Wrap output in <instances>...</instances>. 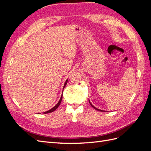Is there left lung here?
I'll use <instances>...</instances> for the list:
<instances>
[{"label":"left lung","mask_w":151,"mask_h":151,"mask_svg":"<svg viewBox=\"0 0 151 151\" xmlns=\"http://www.w3.org/2000/svg\"><path fill=\"white\" fill-rule=\"evenodd\" d=\"M89 103H90V104L91 105V106H92L93 108H94L95 109H96V110H98V111H103V112H104V111H104V110H102V109H98V108H96L94 106H93V105L91 104V103L90 102V101H89Z\"/></svg>","instance_id":"1"}]
</instances>
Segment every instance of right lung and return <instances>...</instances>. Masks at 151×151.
Wrapping results in <instances>:
<instances>
[{"label": "right lung", "mask_w": 151, "mask_h": 151, "mask_svg": "<svg viewBox=\"0 0 151 151\" xmlns=\"http://www.w3.org/2000/svg\"><path fill=\"white\" fill-rule=\"evenodd\" d=\"M67 82H68V79H67L66 80V81L65 82V83H64V85H63V89H62V92H63V89H64V88L65 87V86L67 85ZM62 95H61V97H60V99H59V101H58V103L55 105V106H54L52 108H51L50 109H49L48 111H45V112H43V114H47V113H52V112H53V111H54L55 110H56V109H57V108L60 106V103H61V101H62Z\"/></svg>", "instance_id": "1"}]
</instances>
